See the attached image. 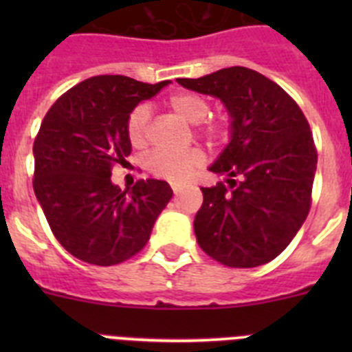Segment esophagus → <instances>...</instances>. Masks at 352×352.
Returning a JSON list of instances; mask_svg holds the SVG:
<instances>
[{
    "mask_svg": "<svg viewBox=\"0 0 352 352\" xmlns=\"http://www.w3.org/2000/svg\"><path fill=\"white\" fill-rule=\"evenodd\" d=\"M183 186H185V185H183V183H170V188H173L174 194H178V192L182 190Z\"/></svg>",
    "mask_w": 352,
    "mask_h": 352,
    "instance_id": "34e87169",
    "label": "esophagus"
}]
</instances>
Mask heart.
I'll return each mask as SVG.
<instances>
[{"label": "heart", "mask_w": 352, "mask_h": 352, "mask_svg": "<svg viewBox=\"0 0 352 352\" xmlns=\"http://www.w3.org/2000/svg\"><path fill=\"white\" fill-rule=\"evenodd\" d=\"M167 105L170 111L182 116L188 123H195V133L208 139L210 142H220L229 133V123L223 118L208 116L211 113V104L208 98L197 93H176L169 96ZM149 109L146 105H135L126 116L125 132L126 139L133 148H142L149 138ZM204 164V153L201 148H188L183 151H167L155 149L148 155L144 166L151 174L169 182H185L194 170Z\"/></svg>", "instance_id": "heart-1"}]
</instances>
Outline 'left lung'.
<instances>
[{"label":"left lung","instance_id":"left-lung-1","mask_svg":"<svg viewBox=\"0 0 352 352\" xmlns=\"http://www.w3.org/2000/svg\"><path fill=\"white\" fill-rule=\"evenodd\" d=\"M178 82L219 96L232 118L231 142L210 167L229 179L201 188L204 201L194 220L199 247L229 268L270 263L312 206L317 149L309 121L291 95L250 68Z\"/></svg>","mask_w":352,"mask_h":352}]
</instances>
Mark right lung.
<instances>
[{"mask_svg": "<svg viewBox=\"0 0 352 352\" xmlns=\"http://www.w3.org/2000/svg\"><path fill=\"white\" fill-rule=\"evenodd\" d=\"M166 84L89 77L63 93L42 120L33 144V190L52 234L84 263L114 266L135 256L173 197L162 179H139L130 190L111 182L113 167L132 151L126 116Z\"/></svg>", "mask_w": 352, "mask_h": 352, "instance_id": "right-lung-1", "label": "right lung"}]
</instances>
